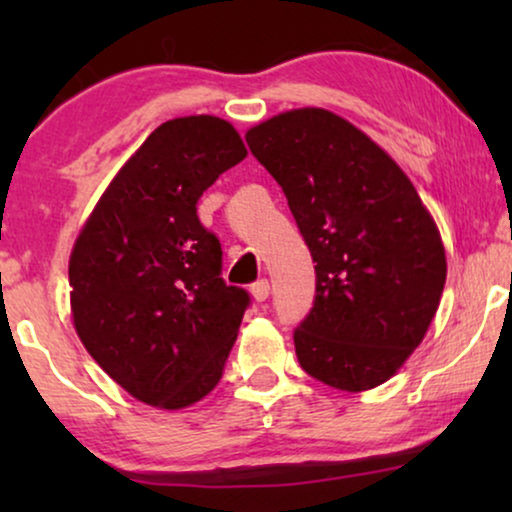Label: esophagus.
Here are the masks:
<instances>
[{"mask_svg": "<svg viewBox=\"0 0 512 512\" xmlns=\"http://www.w3.org/2000/svg\"><path fill=\"white\" fill-rule=\"evenodd\" d=\"M251 296H254V300H258V303H263V300H268L270 296V282L268 279H258L256 284H251Z\"/></svg>", "mask_w": 512, "mask_h": 512, "instance_id": "esophagus-1", "label": "esophagus"}]
</instances>
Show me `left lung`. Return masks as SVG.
Here are the masks:
<instances>
[{"mask_svg":"<svg viewBox=\"0 0 512 512\" xmlns=\"http://www.w3.org/2000/svg\"><path fill=\"white\" fill-rule=\"evenodd\" d=\"M244 137L317 263L314 307L293 333L300 368L352 394L380 387L436 317L447 277L436 221L396 160L333 111H284Z\"/></svg>","mask_w":512,"mask_h":512,"instance_id":"left-lung-1","label":"left lung"}]
</instances>
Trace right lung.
I'll use <instances>...</instances> for the list:
<instances>
[{"label":"right lung","mask_w":512,"mask_h":512,"mask_svg":"<svg viewBox=\"0 0 512 512\" xmlns=\"http://www.w3.org/2000/svg\"><path fill=\"white\" fill-rule=\"evenodd\" d=\"M247 158L219 116L172 118L125 160L79 230L69 305L83 347L137 401L184 410L221 380L249 296L221 279L200 195Z\"/></svg>","instance_id":"add662e5"}]
</instances>
